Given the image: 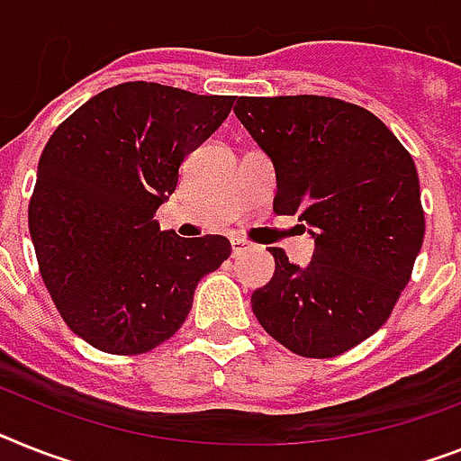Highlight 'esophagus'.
I'll use <instances>...</instances> for the list:
<instances>
[{"instance_id": "34e87169", "label": "esophagus", "mask_w": 461, "mask_h": 461, "mask_svg": "<svg viewBox=\"0 0 461 461\" xmlns=\"http://www.w3.org/2000/svg\"><path fill=\"white\" fill-rule=\"evenodd\" d=\"M230 245H233V257H240V254H245L249 249V242L242 238H233L230 240Z\"/></svg>"}]
</instances>
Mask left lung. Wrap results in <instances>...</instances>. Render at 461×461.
<instances>
[{
  "label": "left lung",
  "instance_id": "obj_1",
  "mask_svg": "<svg viewBox=\"0 0 461 461\" xmlns=\"http://www.w3.org/2000/svg\"><path fill=\"white\" fill-rule=\"evenodd\" d=\"M235 115L273 159L276 214L313 228L306 268L271 247L276 276L252 294L266 332L303 358H334L389 321L424 242L412 155L386 124L330 96H240Z\"/></svg>",
  "mask_w": 461,
  "mask_h": 461
}]
</instances>
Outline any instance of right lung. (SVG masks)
I'll return each instance as SVG.
<instances>
[{
  "label": "right lung",
  "mask_w": 461,
  "mask_h": 461,
  "mask_svg": "<svg viewBox=\"0 0 461 461\" xmlns=\"http://www.w3.org/2000/svg\"><path fill=\"white\" fill-rule=\"evenodd\" d=\"M233 101L124 82L89 98L49 139L30 235L60 318L98 351L139 356L174 337L200 277L230 257L223 235L178 238L159 230L155 212Z\"/></svg>",
  "instance_id": "right-lung-1"
}]
</instances>
